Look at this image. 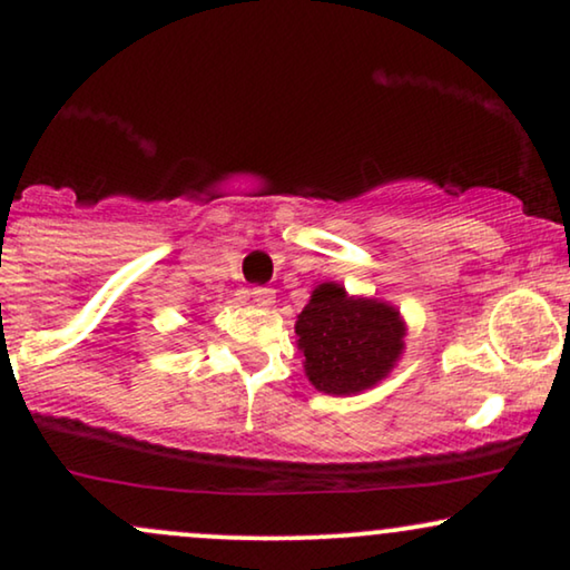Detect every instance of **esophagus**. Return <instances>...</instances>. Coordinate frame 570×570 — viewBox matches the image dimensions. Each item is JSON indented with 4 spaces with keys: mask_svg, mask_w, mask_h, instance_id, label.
<instances>
[{
    "mask_svg": "<svg viewBox=\"0 0 570 570\" xmlns=\"http://www.w3.org/2000/svg\"><path fill=\"white\" fill-rule=\"evenodd\" d=\"M252 298H254L256 306L269 308L272 303H275V291H272V287H254V291H252Z\"/></svg>",
    "mask_w": 570,
    "mask_h": 570,
    "instance_id": "34e87169",
    "label": "esophagus"
}]
</instances>
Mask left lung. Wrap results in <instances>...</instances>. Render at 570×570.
Here are the masks:
<instances>
[{
	"instance_id": "left-lung-1",
	"label": "left lung",
	"mask_w": 570,
	"mask_h": 570,
	"mask_svg": "<svg viewBox=\"0 0 570 570\" xmlns=\"http://www.w3.org/2000/svg\"><path fill=\"white\" fill-rule=\"evenodd\" d=\"M295 334L311 384L324 394L347 396L389 376L404 350L407 326L389 303L322 283L298 314Z\"/></svg>"
}]
</instances>
